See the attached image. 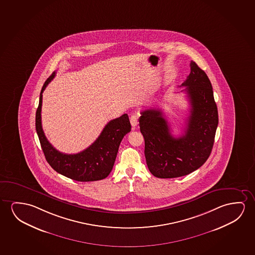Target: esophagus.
Here are the masks:
<instances>
[{"instance_id": "esophagus-1", "label": "esophagus", "mask_w": 255, "mask_h": 255, "mask_svg": "<svg viewBox=\"0 0 255 255\" xmlns=\"http://www.w3.org/2000/svg\"><path fill=\"white\" fill-rule=\"evenodd\" d=\"M137 118H138V117H137V115L135 114V113H133L130 118H129L130 124H131L132 127H136V126H137V124H138V123H137Z\"/></svg>"}]
</instances>
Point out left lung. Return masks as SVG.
<instances>
[{"mask_svg": "<svg viewBox=\"0 0 255 255\" xmlns=\"http://www.w3.org/2000/svg\"><path fill=\"white\" fill-rule=\"evenodd\" d=\"M180 87L190 103V114L185 133L174 137L159 110H145L139 118L144 138L148 168L158 178H176L192 173L211 155L218 125V113L211 81L196 62H190V74Z\"/></svg>", "mask_w": 255, "mask_h": 255, "instance_id": "1", "label": "left lung"}]
</instances>
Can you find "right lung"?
I'll return each instance as SVG.
<instances>
[{"mask_svg": "<svg viewBox=\"0 0 255 255\" xmlns=\"http://www.w3.org/2000/svg\"><path fill=\"white\" fill-rule=\"evenodd\" d=\"M56 72L45 81L36 112V130L45 159L56 172L78 181H94L107 177L114 166L118 148L123 137L130 131L128 115L124 114L108 123L103 131L90 146L76 154H66L53 147L44 135L41 122L42 97Z\"/></svg>", "mask_w": 255, "mask_h": 255, "instance_id": "obj_1", "label": "right lung"}]
</instances>
